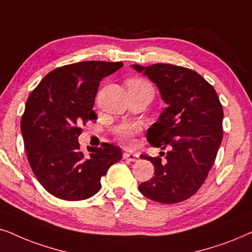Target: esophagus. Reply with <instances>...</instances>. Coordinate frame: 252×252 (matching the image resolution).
Returning <instances> with one entry per match:
<instances>
[{
  "label": "esophagus",
  "instance_id": "obj_1",
  "mask_svg": "<svg viewBox=\"0 0 252 252\" xmlns=\"http://www.w3.org/2000/svg\"><path fill=\"white\" fill-rule=\"evenodd\" d=\"M123 159L126 161H131V162H135V161H138V156H137L136 153L126 152L123 154Z\"/></svg>",
  "mask_w": 252,
  "mask_h": 252
}]
</instances>
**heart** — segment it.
Returning <instances> with one entry per match:
<instances>
[{
    "label": "heart",
    "mask_w": 252,
    "mask_h": 252,
    "mask_svg": "<svg viewBox=\"0 0 252 252\" xmlns=\"http://www.w3.org/2000/svg\"><path fill=\"white\" fill-rule=\"evenodd\" d=\"M129 87H149L152 89V86L150 85V83H147L146 80L143 79H131L128 83ZM136 132L135 126H123L122 129L119 131V139L123 145H131L133 142V135Z\"/></svg>",
    "instance_id": "b5f03b06"
}]
</instances>
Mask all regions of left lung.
Listing matches in <instances>:
<instances>
[{"label": "left lung", "mask_w": 252, "mask_h": 252, "mask_svg": "<svg viewBox=\"0 0 252 252\" xmlns=\"http://www.w3.org/2000/svg\"><path fill=\"white\" fill-rule=\"evenodd\" d=\"M156 84L167 107L147 130L154 147L167 152L142 156L154 166V176L139 184L147 198L162 204L183 202L205 182L222 140L223 109L216 90L193 70L166 63L133 64Z\"/></svg>", "instance_id": "left-lung-1"}]
</instances>
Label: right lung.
<instances>
[{"mask_svg": "<svg viewBox=\"0 0 252 252\" xmlns=\"http://www.w3.org/2000/svg\"><path fill=\"white\" fill-rule=\"evenodd\" d=\"M122 62L84 61L50 71L26 101L21 130L30 166L40 184L64 200L90 198L100 190L102 176L122 159L117 146L105 143L79 149L80 126L96 120L93 110L102 78Z\"/></svg>", "mask_w": 252, "mask_h": 252, "instance_id": "obj_1", "label": "right lung"}]
</instances>
